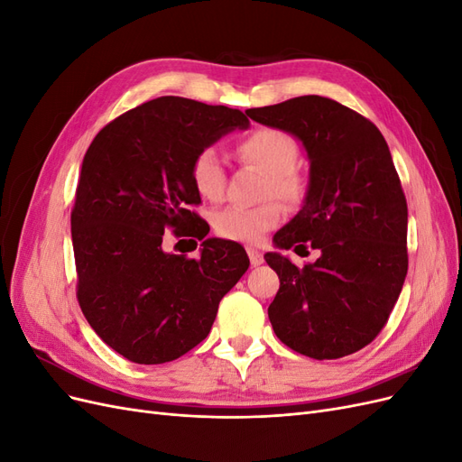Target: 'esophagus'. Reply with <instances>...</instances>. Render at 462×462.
Masks as SVG:
<instances>
[{"label":"esophagus","mask_w":462,"mask_h":462,"mask_svg":"<svg viewBox=\"0 0 462 462\" xmlns=\"http://www.w3.org/2000/svg\"><path fill=\"white\" fill-rule=\"evenodd\" d=\"M246 253H248L250 263H253V265H260V263L263 262V256H262V253H260V250H256V248H253V246H250V248H246Z\"/></svg>","instance_id":"obj_1"}]
</instances>
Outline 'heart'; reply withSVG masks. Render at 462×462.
<instances>
[{
  "mask_svg": "<svg viewBox=\"0 0 462 462\" xmlns=\"http://www.w3.org/2000/svg\"><path fill=\"white\" fill-rule=\"evenodd\" d=\"M243 162L268 173L265 197H277L291 206L306 197V179L297 170L299 144L289 133L275 127H258L245 134L235 146ZM190 180L206 200H219L226 192L227 175L214 148H202L190 162ZM283 219V206L270 200L262 206H229L214 217V229L223 239L239 243H260L263 235L275 229Z\"/></svg>",
  "mask_w": 462,
  "mask_h": 462,
  "instance_id": "heart-1",
  "label": "heart"
}]
</instances>
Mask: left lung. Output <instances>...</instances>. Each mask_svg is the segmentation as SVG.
Returning a JSON list of instances; mask_svg holds the SVG:
<instances>
[{"instance_id":"obj_1","label":"left lung","mask_w":462,"mask_h":462,"mask_svg":"<svg viewBox=\"0 0 462 462\" xmlns=\"http://www.w3.org/2000/svg\"><path fill=\"white\" fill-rule=\"evenodd\" d=\"M246 116L295 134L310 158L302 209L273 243L300 256L310 246L319 258L297 268L279 253L263 256L279 275L272 328L304 356L353 355L387 324L409 270L407 199L385 138L370 119L321 96Z\"/></svg>"}]
</instances>
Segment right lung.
<instances>
[{
    "mask_svg": "<svg viewBox=\"0 0 462 462\" xmlns=\"http://www.w3.org/2000/svg\"><path fill=\"white\" fill-rule=\"evenodd\" d=\"M236 127H248L239 109L163 96L107 123L82 160L71 212L77 299L97 337L136 365L171 362L204 341L248 270L245 248L204 239L208 223L190 209L200 204L194 153ZM165 228L202 240L201 258L165 254Z\"/></svg>",
    "mask_w": 462,
    "mask_h": 462,
    "instance_id": "1",
    "label": "right lung"
}]
</instances>
